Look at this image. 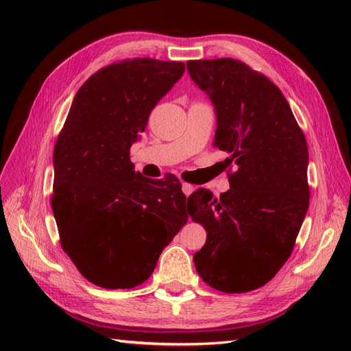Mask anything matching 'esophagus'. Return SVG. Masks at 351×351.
<instances>
[{
  "instance_id": "obj_1",
  "label": "esophagus",
  "mask_w": 351,
  "mask_h": 351,
  "mask_svg": "<svg viewBox=\"0 0 351 351\" xmlns=\"http://www.w3.org/2000/svg\"><path fill=\"white\" fill-rule=\"evenodd\" d=\"M182 191H184L185 196H190L191 193L195 191V187H193V185H190V184H187V182H182Z\"/></svg>"
}]
</instances>
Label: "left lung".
Masks as SVG:
<instances>
[{"label":"left lung","instance_id":"obj_1","mask_svg":"<svg viewBox=\"0 0 351 351\" xmlns=\"http://www.w3.org/2000/svg\"><path fill=\"white\" fill-rule=\"evenodd\" d=\"M187 71L214 107V146L238 166L220 197L205 189L189 197L191 220L206 230L193 261L210 287L247 293L274 278L294 249L309 206L306 138L278 86L247 64L193 60Z\"/></svg>","mask_w":351,"mask_h":351}]
</instances>
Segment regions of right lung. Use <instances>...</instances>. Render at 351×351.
<instances>
[{"label":"right lung","instance_id":"right-lung-1","mask_svg":"<svg viewBox=\"0 0 351 351\" xmlns=\"http://www.w3.org/2000/svg\"><path fill=\"white\" fill-rule=\"evenodd\" d=\"M184 72L182 62L125 60L93 73L72 101L54 147L51 204L63 250L95 285L143 283L189 220L178 178L146 180L130 160L151 111Z\"/></svg>","mask_w":351,"mask_h":351}]
</instances>
